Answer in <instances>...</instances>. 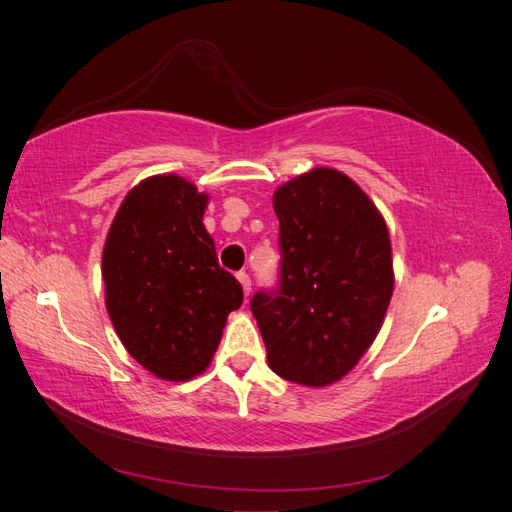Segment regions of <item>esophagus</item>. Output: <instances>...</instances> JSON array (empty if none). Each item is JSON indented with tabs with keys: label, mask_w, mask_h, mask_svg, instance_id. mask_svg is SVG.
<instances>
[{
	"label": "esophagus",
	"mask_w": 512,
	"mask_h": 512,
	"mask_svg": "<svg viewBox=\"0 0 512 512\" xmlns=\"http://www.w3.org/2000/svg\"><path fill=\"white\" fill-rule=\"evenodd\" d=\"M237 280L241 282V287H244V293L248 296V293H250V275L246 271H239L237 273Z\"/></svg>",
	"instance_id": "esophagus-1"
}]
</instances>
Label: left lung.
<instances>
[{
    "label": "left lung",
    "mask_w": 512,
    "mask_h": 512,
    "mask_svg": "<svg viewBox=\"0 0 512 512\" xmlns=\"http://www.w3.org/2000/svg\"><path fill=\"white\" fill-rule=\"evenodd\" d=\"M280 277L250 298L268 366L327 386L357 366L393 296L386 223L345 173L314 169L273 194Z\"/></svg>",
    "instance_id": "left-lung-1"
}]
</instances>
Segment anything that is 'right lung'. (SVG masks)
Wrapping results in <instances>:
<instances>
[{"mask_svg": "<svg viewBox=\"0 0 512 512\" xmlns=\"http://www.w3.org/2000/svg\"><path fill=\"white\" fill-rule=\"evenodd\" d=\"M207 196L180 176L133 187L103 248L106 307L131 357L169 381L192 379L219 348L225 318L244 302L203 225Z\"/></svg>", "mask_w": 512, "mask_h": 512, "instance_id": "add662e5", "label": "right lung"}]
</instances>
